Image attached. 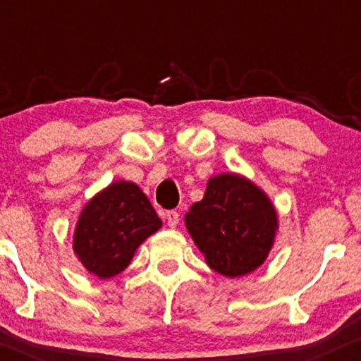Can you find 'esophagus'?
<instances>
[{"mask_svg": "<svg viewBox=\"0 0 361 361\" xmlns=\"http://www.w3.org/2000/svg\"><path fill=\"white\" fill-rule=\"evenodd\" d=\"M166 222L169 227H176L178 222H180V214L176 210H169V212H166Z\"/></svg>", "mask_w": 361, "mask_h": 361, "instance_id": "obj_1", "label": "esophagus"}]
</instances>
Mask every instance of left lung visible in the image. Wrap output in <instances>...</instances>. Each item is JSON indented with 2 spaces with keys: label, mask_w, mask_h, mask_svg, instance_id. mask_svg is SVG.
I'll list each match as a JSON object with an SVG mask.
<instances>
[{
  "label": "left lung",
  "mask_w": 361,
  "mask_h": 361,
  "mask_svg": "<svg viewBox=\"0 0 361 361\" xmlns=\"http://www.w3.org/2000/svg\"><path fill=\"white\" fill-rule=\"evenodd\" d=\"M185 226L207 264L224 276L252 273L270 255L279 215L270 197L238 173L207 183L204 198L185 215Z\"/></svg>",
  "instance_id": "1"
}]
</instances>
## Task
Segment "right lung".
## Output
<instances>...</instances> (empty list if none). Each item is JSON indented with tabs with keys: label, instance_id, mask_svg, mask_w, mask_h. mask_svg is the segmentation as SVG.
<instances>
[{
	"label": "right lung",
	"instance_id": "right-lung-1",
	"mask_svg": "<svg viewBox=\"0 0 361 361\" xmlns=\"http://www.w3.org/2000/svg\"><path fill=\"white\" fill-rule=\"evenodd\" d=\"M161 226L137 185L114 181L82 207L74 227L73 251L91 275L111 279L126 270L137 247Z\"/></svg>",
	"mask_w": 361,
	"mask_h": 361
}]
</instances>
